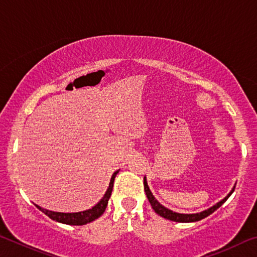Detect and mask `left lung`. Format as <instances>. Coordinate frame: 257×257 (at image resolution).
<instances>
[{
	"instance_id": "left-lung-1",
	"label": "left lung",
	"mask_w": 257,
	"mask_h": 257,
	"mask_svg": "<svg viewBox=\"0 0 257 257\" xmlns=\"http://www.w3.org/2000/svg\"><path fill=\"white\" fill-rule=\"evenodd\" d=\"M234 187H236V186H234ZM234 187L232 188V190L227 195V196H225L222 199V201L216 203L215 205H213L212 207L207 208V210L203 211L201 213H194V214H182V213H177V212H173L171 210H169V208L164 207L162 204H160L158 201H156V198L153 196V194H152V191L150 190L149 185H147L146 177H144V189H145L146 196H147V198H149V202L151 203L152 208H153V210L155 211L156 214H159L160 216L164 217V219L176 221V222H196V221L202 220V219H204V217H206L210 214H212L213 212L216 211L217 208H219L225 201H227L230 195L233 193Z\"/></svg>"
}]
</instances>
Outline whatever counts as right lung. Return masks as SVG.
<instances>
[{
	"mask_svg": "<svg viewBox=\"0 0 257 257\" xmlns=\"http://www.w3.org/2000/svg\"><path fill=\"white\" fill-rule=\"evenodd\" d=\"M118 172H119V170L115 171L112 175V178L110 180V185H108V188L106 190V193L104 194L103 198L96 204V205L93 206L92 208H89V210L77 212V213H61V212H53V211L45 210V208H42L38 205H36V207L38 208V210L44 213V214L49 216L50 219L54 220V221H56V222H60V223L70 224V225H82V224L92 222V221L98 219V217L103 214L104 211H105V208L107 206L108 198L111 197V193L113 189V182H114V178Z\"/></svg>",
	"mask_w": 257,
	"mask_h": 257,
	"instance_id": "1",
	"label": "right lung"
}]
</instances>
